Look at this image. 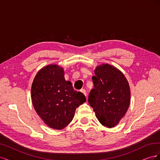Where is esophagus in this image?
<instances>
[{"mask_svg": "<svg viewBox=\"0 0 160 160\" xmlns=\"http://www.w3.org/2000/svg\"><path fill=\"white\" fill-rule=\"evenodd\" d=\"M80 91L82 93H83L85 96L87 95H86V91H85L84 89H81V91Z\"/></svg>", "mask_w": 160, "mask_h": 160, "instance_id": "34e87169", "label": "esophagus"}]
</instances>
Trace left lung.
<instances>
[{
	"label": "left lung",
	"instance_id": "1",
	"mask_svg": "<svg viewBox=\"0 0 160 160\" xmlns=\"http://www.w3.org/2000/svg\"><path fill=\"white\" fill-rule=\"evenodd\" d=\"M92 77L94 88L88 101L96 118L104 126L117 125L126 113L130 104L129 85L123 72L109 64L97 66Z\"/></svg>",
	"mask_w": 160,
	"mask_h": 160
}]
</instances>
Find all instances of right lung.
Segmentation results:
<instances>
[{
    "label": "right lung",
    "instance_id": "add662e5",
    "mask_svg": "<svg viewBox=\"0 0 160 160\" xmlns=\"http://www.w3.org/2000/svg\"><path fill=\"white\" fill-rule=\"evenodd\" d=\"M64 69L49 65L38 71L31 86L33 107L51 128L62 129L73 118L77 108L86 101L85 95L73 89L65 79Z\"/></svg>",
    "mask_w": 160,
    "mask_h": 160
}]
</instances>
